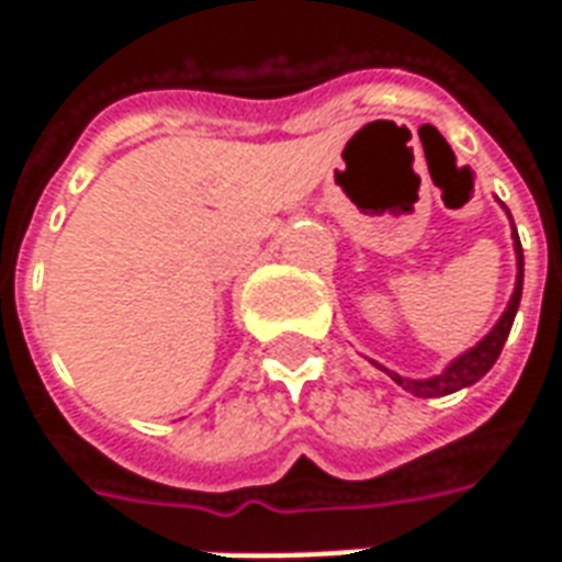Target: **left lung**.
Listing matches in <instances>:
<instances>
[{
  "instance_id": "1",
  "label": "left lung",
  "mask_w": 562,
  "mask_h": 562,
  "mask_svg": "<svg viewBox=\"0 0 562 562\" xmlns=\"http://www.w3.org/2000/svg\"><path fill=\"white\" fill-rule=\"evenodd\" d=\"M512 220V216H508ZM515 252H518V282H515V294L508 301L506 313L499 316V322L494 325V330L484 337L475 349H470L467 355H460L454 364L448 367L446 373H439L434 379H403L397 373H391L397 385H403L406 391H413L415 397H442V394H451V391L467 389L496 364V358L503 352V346L508 340V330H512V322H515V313H518L520 304V289H524V249H520V237L515 232Z\"/></svg>"
}]
</instances>
